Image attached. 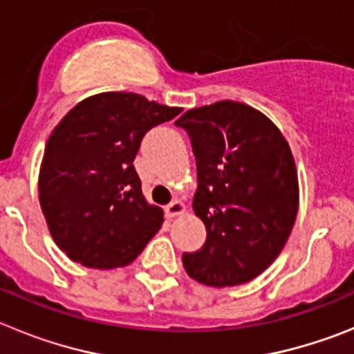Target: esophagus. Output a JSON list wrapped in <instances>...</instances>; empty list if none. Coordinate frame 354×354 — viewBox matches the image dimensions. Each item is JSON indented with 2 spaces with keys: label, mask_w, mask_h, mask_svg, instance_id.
<instances>
[{
  "label": "esophagus",
  "mask_w": 354,
  "mask_h": 354,
  "mask_svg": "<svg viewBox=\"0 0 354 354\" xmlns=\"http://www.w3.org/2000/svg\"><path fill=\"white\" fill-rule=\"evenodd\" d=\"M186 205L180 202V200H174V202H170V204L165 207V214H167V218H175V216H180L186 212Z\"/></svg>",
  "instance_id": "esophagus-1"
}]
</instances>
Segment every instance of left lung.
I'll return each mask as SVG.
<instances>
[{"label": "left lung", "mask_w": 354, "mask_h": 354, "mask_svg": "<svg viewBox=\"0 0 354 354\" xmlns=\"http://www.w3.org/2000/svg\"><path fill=\"white\" fill-rule=\"evenodd\" d=\"M175 126L192 140L193 211L207 230L204 246L183 255L186 273L211 287L250 282L280 255L298 214L289 143L266 115L234 101L189 109Z\"/></svg>", "instance_id": "8db88e82"}]
</instances>
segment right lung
I'll list each match as a JSON object with an SVG mask.
<instances>
[{
  "label": "right lung",
  "mask_w": 354,
  "mask_h": 354,
  "mask_svg": "<svg viewBox=\"0 0 354 354\" xmlns=\"http://www.w3.org/2000/svg\"><path fill=\"white\" fill-rule=\"evenodd\" d=\"M183 108L140 93L104 92L76 104L44 150L39 198L49 232L67 257L86 268L113 270L138 257L162 225L134 170L147 131Z\"/></svg>",
  "instance_id": "right-lung-1"
}]
</instances>
